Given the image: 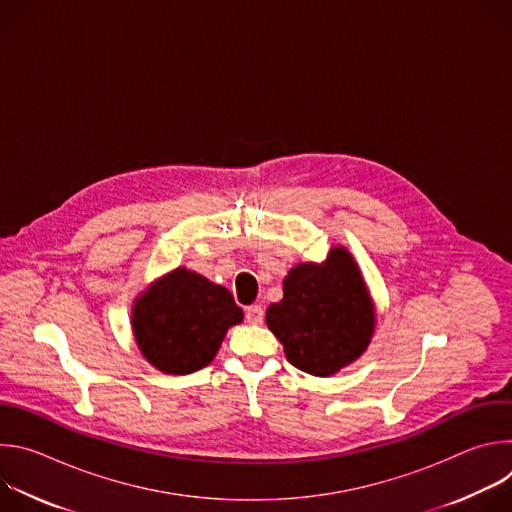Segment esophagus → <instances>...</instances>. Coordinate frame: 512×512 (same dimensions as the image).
I'll list each match as a JSON object with an SVG mask.
<instances>
[{
	"mask_svg": "<svg viewBox=\"0 0 512 512\" xmlns=\"http://www.w3.org/2000/svg\"><path fill=\"white\" fill-rule=\"evenodd\" d=\"M263 318H265V312H263L261 306H249V308L245 310V320H247L249 324H261Z\"/></svg>",
	"mask_w": 512,
	"mask_h": 512,
	"instance_id": "obj_1",
	"label": "esophagus"
}]
</instances>
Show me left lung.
<instances>
[{
	"label": "left lung",
	"instance_id": "obj_1",
	"mask_svg": "<svg viewBox=\"0 0 512 512\" xmlns=\"http://www.w3.org/2000/svg\"><path fill=\"white\" fill-rule=\"evenodd\" d=\"M267 326L296 369L328 377L367 350L375 312L356 263L336 247L322 263H302L283 279V300Z\"/></svg>",
	"mask_w": 512,
	"mask_h": 512
}]
</instances>
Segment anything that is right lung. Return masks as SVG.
Here are the masks:
<instances>
[{
	"label": "right lung",
	"mask_w": 512,
	"mask_h": 512,
	"mask_svg": "<svg viewBox=\"0 0 512 512\" xmlns=\"http://www.w3.org/2000/svg\"><path fill=\"white\" fill-rule=\"evenodd\" d=\"M243 320L231 291L178 267L137 300L133 332L141 354L168 375H190L214 358Z\"/></svg>",
	"instance_id": "right-lung-1"
}]
</instances>
